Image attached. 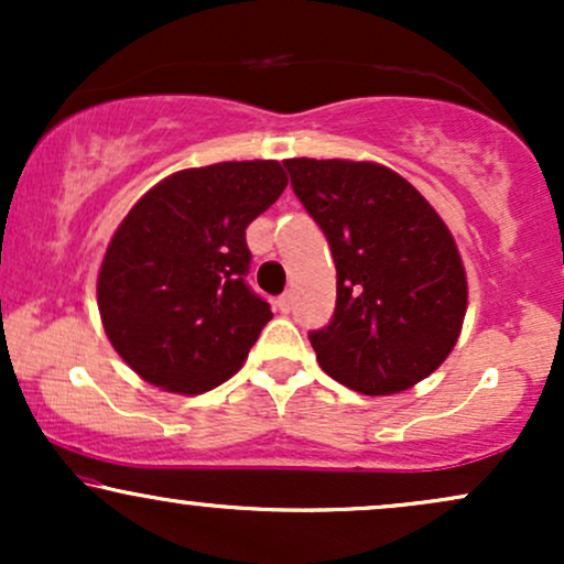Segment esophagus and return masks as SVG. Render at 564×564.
I'll list each match as a JSON object with an SVG mask.
<instances>
[{"label":"esophagus","instance_id":"obj_1","mask_svg":"<svg viewBox=\"0 0 564 564\" xmlns=\"http://www.w3.org/2000/svg\"><path fill=\"white\" fill-rule=\"evenodd\" d=\"M275 304H278V310H281V313H289V310H291V294H289V291H283V294L275 300Z\"/></svg>","mask_w":564,"mask_h":564}]
</instances>
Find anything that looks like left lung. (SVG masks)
Instances as JSON below:
<instances>
[{
    "instance_id": "left-lung-1",
    "label": "left lung",
    "mask_w": 564,
    "mask_h": 564,
    "mask_svg": "<svg viewBox=\"0 0 564 564\" xmlns=\"http://www.w3.org/2000/svg\"><path fill=\"white\" fill-rule=\"evenodd\" d=\"M291 187L336 262V310L310 332L328 377L394 394L437 371L467 315L451 230L408 180L373 161L289 159Z\"/></svg>"
}]
</instances>
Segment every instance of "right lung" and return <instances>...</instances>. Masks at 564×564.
<instances>
[{"mask_svg": "<svg viewBox=\"0 0 564 564\" xmlns=\"http://www.w3.org/2000/svg\"><path fill=\"white\" fill-rule=\"evenodd\" d=\"M286 183L278 161H223L170 174L121 219L97 275V307L138 377L200 394L243 366L273 318L246 283V228Z\"/></svg>", "mask_w": 564, "mask_h": 564, "instance_id": "1", "label": "right lung"}]
</instances>
